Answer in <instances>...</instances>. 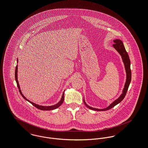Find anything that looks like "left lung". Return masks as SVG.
<instances>
[{"mask_svg": "<svg viewBox=\"0 0 148 148\" xmlns=\"http://www.w3.org/2000/svg\"><path fill=\"white\" fill-rule=\"evenodd\" d=\"M113 42H114V44L113 45V47L115 48V49L119 53V54L122 56L123 61L124 64H125L126 74H127V79H126V82H125V88H124V89L123 90V93L121 95V96L118 99H116L112 103H111L110 106H109L108 108H105L103 109H98L92 108L91 106H88L86 103V102L84 101V100H83V102H84V103L85 104V105L87 108H88L89 109H91V110H96V111H105V110H109V109H112V108H113L114 106H115L116 105H117L118 103H119V102H121L123 100L125 97L126 93L127 92L128 87H129V85H130L131 80V68H130L131 62H130L129 56H128L127 51H125V48L124 47L123 43L122 42V40H121L119 39H115V40H114Z\"/></svg>", "mask_w": 148, "mask_h": 148, "instance_id": "8db88e82", "label": "left lung"}]
</instances>
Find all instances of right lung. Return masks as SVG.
<instances>
[{
	"label": "right lung",
	"mask_w": 148,
	"mask_h": 148,
	"mask_svg": "<svg viewBox=\"0 0 148 148\" xmlns=\"http://www.w3.org/2000/svg\"><path fill=\"white\" fill-rule=\"evenodd\" d=\"M18 61V60H17ZM15 79L16 81V83H17V87H18V88L19 90V92L20 93V94L21 95V96H23V98L24 99H25L26 100H27V101H29V102H30L33 106H34L35 107H36V108L40 109V110H53V109H55L57 108H58L64 101V92H63V94H62V97H61V100L59 101L58 103H57V104L55 105H52V106H41V105H39L38 104H36L35 103L33 102H31L30 101H29V100H27L23 95L21 91L20 90V86H19V83H18V80H17V65H16V70H15Z\"/></svg>",
	"instance_id": "obj_1"
}]
</instances>
